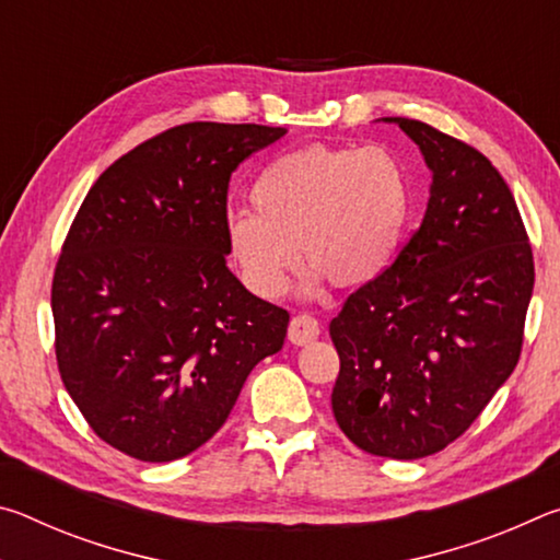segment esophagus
Returning <instances> with one entry per match:
<instances>
[{"instance_id":"34e87169","label":"esophagus","mask_w":560,"mask_h":560,"mask_svg":"<svg viewBox=\"0 0 560 560\" xmlns=\"http://www.w3.org/2000/svg\"><path fill=\"white\" fill-rule=\"evenodd\" d=\"M320 334L318 320L308 314H299L291 318L289 324V340L293 346H306L311 340H316Z\"/></svg>"}]
</instances>
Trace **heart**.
Returning <instances> with one entry per match:
<instances>
[{"label": "heart", "instance_id": "1", "mask_svg": "<svg viewBox=\"0 0 560 560\" xmlns=\"http://www.w3.org/2000/svg\"><path fill=\"white\" fill-rule=\"evenodd\" d=\"M253 212L224 222L226 252L246 287L277 299L301 254L308 287H363L390 267L410 217V183L390 150L308 145L273 160L252 187Z\"/></svg>", "mask_w": 560, "mask_h": 560}]
</instances>
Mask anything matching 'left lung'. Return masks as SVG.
Wrapping results in <instances>:
<instances>
[{
  "instance_id": "8db88e82",
  "label": "left lung",
  "mask_w": 560,
  "mask_h": 560,
  "mask_svg": "<svg viewBox=\"0 0 560 560\" xmlns=\"http://www.w3.org/2000/svg\"><path fill=\"white\" fill-rule=\"evenodd\" d=\"M432 173L420 230L330 320L334 415L368 454L420 459L469 430L524 343L534 254L504 177L422 120L385 118Z\"/></svg>"
}]
</instances>
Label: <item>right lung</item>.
Segmentation results:
<instances>
[{
    "label": "right lung",
    "mask_w": 560,
    "mask_h": 560,
    "mask_svg": "<svg viewBox=\"0 0 560 560\" xmlns=\"http://www.w3.org/2000/svg\"><path fill=\"white\" fill-rule=\"evenodd\" d=\"M185 122L118 158L89 189L54 271L56 363L103 442L140 462L195 452L230 417L289 314L226 269V189L283 136Z\"/></svg>",
    "instance_id": "add662e5"
}]
</instances>
